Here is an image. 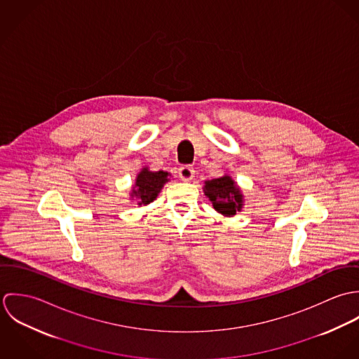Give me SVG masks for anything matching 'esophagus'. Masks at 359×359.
<instances>
[{"instance_id":"1","label":"esophagus","mask_w":359,"mask_h":359,"mask_svg":"<svg viewBox=\"0 0 359 359\" xmlns=\"http://www.w3.org/2000/svg\"><path fill=\"white\" fill-rule=\"evenodd\" d=\"M178 175H180V178H181L182 181L188 182V181H192V180H194V177H195V170H194L192 165H182V167H180V170H178Z\"/></svg>"}]
</instances>
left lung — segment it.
<instances>
[{
	"instance_id": "obj_1",
	"label": "left lung",
	"mask_w": 359,
	"mask_h": 359,
	"mask_svg": "<svg viewBox=\"0 0 359 359\" xmlns=\"http://www.w3.org/2000/svg\"><path fill=\"white\" fill-rule=\"evenodd\" d=\"M203 191L212 207L225 217L235 215L243 207L242 191L229 175L205 181Z\"/></svg>"
}]
</instances>
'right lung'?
I'll return each mask as SVG.
<instances>
[{"mask_svg":"<svg viewBox=\"0 0 359 359\" xmlns=\"http://www.w3.org/2000/svg\"><path fill=\"white\" fill-rule=\"evenodd\" d=\"M168 177L167 171H151L148 167H144L137 175L130 196L140 205H149L157 198L164 184L170 181Z\"/></svg>","mask_w":359,"mask_h":359,"instance_id":"add662e5","label":"right lung"}]
</instances>
